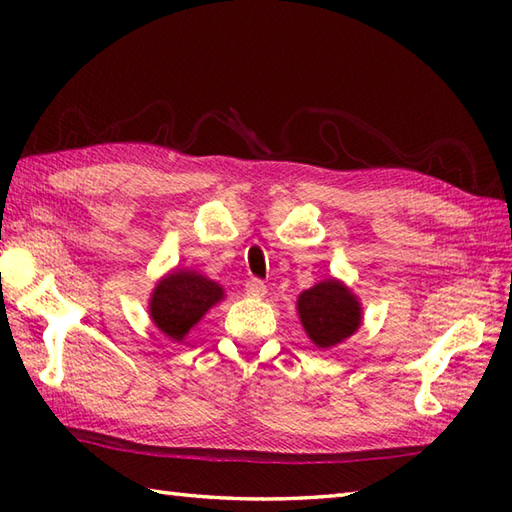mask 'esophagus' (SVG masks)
Wrapping results in <instances>:
<instances>
[{"label": "esophagus", "instance_id": "34e87169", "mask_svg": "<svg viewBox=\"0 0 512 512\" xmlns=\"http://www.w3.org/2000/svg\"><path fill=\"white\" fill-rule=\"evenodd\" d=\"M246 295L248 297H264L266 295V284H264V281L262 279H248L246 281Z\"/></svg>", "mask_w": 512, "mask_h": 512}]
</instances>
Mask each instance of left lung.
Segmentation results:
<instances>
[{
	"mask_svg": "<svg viewBox=\"0 0 512 512\" xmlns=\"http://www.w3.org/2000/svg\"><path fill=\"white\" fill-rule=\"evenodd\" d=\"M297 310L303 330L310 341L328 350L343 343L361 328V303L339 279H325L310 290H303L297 299Z\"/></svg>",
	"mask_w": 512,
	"mask_h": 512,
	"instance_id": "1",
	"label": "left lung"
}]
</instances>
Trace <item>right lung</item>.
Returning a JSON list of instances; mask_svg holds the SVG:
<instances>
[{"instance_id":"1","label":"right lung","mask_w":512,"mask_h":512,"mask_svg":"<svg viewBox=\"0 0 512 512\" xmlns=\"http://www.w3.org/2000/svg\"><path fill=\"white\" fill-rule=\"evenodd\" d=\"M224 299V290L213 279L193 270H171L162 277L149 299V317L171 341H182L189 330Z\"/></svg>"}]
</instances>
